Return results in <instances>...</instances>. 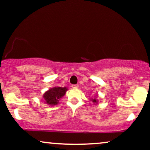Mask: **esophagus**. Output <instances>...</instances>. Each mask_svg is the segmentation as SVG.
I'll return each mask as SVG.
<instances>
[{
    "instance_id": "34e87169",
    "label": "esophagus",
    "mask_w": 150,
    "mask_h": 150,
    "mask_svg": "<svg viewBox=\"0 0 150 150\" xmlns=\"http://www.w3.org/2000/svg\"><path fill=\"white\" fill-rule=\"evenodd\" d=\"M71 87H72L73 89H78V88H79V85H71Z\"/></svg>"
}]
</instances>
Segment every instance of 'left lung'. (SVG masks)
<instances>
[{
  "mask_svg": "<svg viewBox=\"0 0 150 150\" xmlns=\"http://www.w3.org/2000/svg\"><path fill=\"white\" fill-rule=\"evenodd\" d=\"M97 96H98V94H96V98H90V100L93 102V104H98V100H97Z\"/></svg>",
  "mask_w": 150,
  "mask_h": 150,
  "instance_id": "obj_1",
  "label": "left lung"
}]
</instances>
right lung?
Masks as SVG:
<instances>
[{"mask_svg":"<svg viewBox=\"0 0 150 150\" xmlns=\"http://www.w3.org/2000/svg\"><path fill=\"white\" fill-rule=\"evenodd\" d=\"M67 87H54L49 89L43 94L44 102L50 106H55L59 104V100L65 96L67 91Z\"/></svg>","mask_w":150,"mask_h":150,"instance_id":"1","label":"right lung"}]
</instances>
